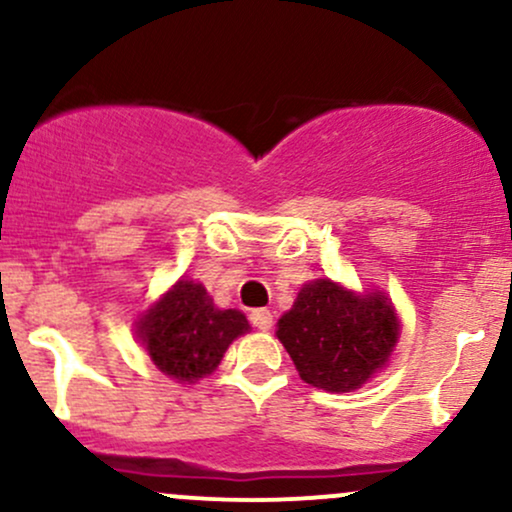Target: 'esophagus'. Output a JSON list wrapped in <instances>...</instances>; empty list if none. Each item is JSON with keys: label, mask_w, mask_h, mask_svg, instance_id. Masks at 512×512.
<instances>
[{"label": "esophagus", "mask_w": 512, "mask_h": 512, "mask_svg": "<svg viewBox=\"0 0 512 512\" xmlns=\"http://www.w3.org/2000/svg\"><path fill=\"white\" fill-rule=\"evenodd\" d=\"M250 322H252V327H257V330H269L274 322V315L269 313L267 308H257L250 313Z\"/></svg>", "instance_id": "1"}]
</instances>
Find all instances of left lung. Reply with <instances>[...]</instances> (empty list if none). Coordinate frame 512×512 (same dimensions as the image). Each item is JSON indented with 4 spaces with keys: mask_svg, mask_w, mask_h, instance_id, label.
I'll use <instances>...</instances> for the list:
<instances>
[{
    "mask_svg": "<svg viewBox=\"0 0 512 512\" xmlns=\"http://www.w3.org/2000/svg\"><path fill=\"white\" fill-rule=\"evenodd\" d=\"M276 337L305 383L354 392L390 361L399 317L385 293L361 296L332 279H315L276 322Z\"/></svg>",
    "mask_w": 512,
    "mask_h": 512,
    "instance_id": "obj_1",
    "label": "left lung"
}]
</instances>
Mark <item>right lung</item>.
Returning <instances> with one entry per match:
<instances>
[{
  "label": "right lung",
  "instance_id": "add662e5",
  "mask_svg": "<svg viewBox=\"0 0 512 512\" xmlns=\"http://www.w3.org/2000/svg\"><path fill=\"white\" fill-rule=\"evenodd\" d=\"M250 330L240 310L216 308L202 284L180 279L137 322V339L154 366L178 383L214 373L231 342Z\"/></svg>",
  "mask_w": 512,
  "mask_h": 512
}]
</instances>
